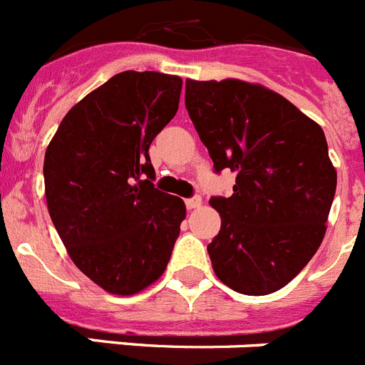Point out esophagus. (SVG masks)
Masks as SVG:
<instances>
[{"label":"esophagus","mask_w":365,"mask_h":365,"mask_svg":"<svg viewBox=\"0 0 365 365\" xmlns=\"http://www.w3.org/2000/svg\"><path fill=\"white\" fill-rule=\"evenodd\" d=\"M185 205H187V209H198L202 205V198H200V196H192V198H187Z\"/></svg>","instance_id":"1"}]
</instances>
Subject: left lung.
<instances>
[{"label": "left lung", "instance_id": "left-lung-1", "mask_svg": "<svg viewBox=\"0 0 365 365\" xmlns=\"http://www.w3.org/2000/svg\"><path fill=\"white\" fill-rule=\"evenodd\" d=\"M185 108L215 173H237L213 196L218 235L207 246L222 283L246 296L283 288L318 252L336 192L322 126L261 84L185 82Z\"/></svg>", "mask_w": 365, "mask_h": 365}]
</instances>
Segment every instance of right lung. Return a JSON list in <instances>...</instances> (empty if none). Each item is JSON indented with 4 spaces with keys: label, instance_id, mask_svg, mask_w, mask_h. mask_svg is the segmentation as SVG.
Here are the masks:
<instances>
[{
    "label": "right lung",
    "instance_id": "1",
    "mask_svg": "<svg viewBox=\"0 0 365 365\" xmlns=\"http://www.w3.org/2000/svg\"><path fill=\"white\" fill-rule=\"evenodd\" d=\"M182 78L123 71L66 113L43 160L51 220L78 270L117 296L161 277L185 218L158 191L148 148L176 115Z\"/></svg>",
    "mask_w": 365,
    "mask_h": 365
}]
</instances>
